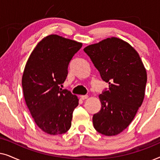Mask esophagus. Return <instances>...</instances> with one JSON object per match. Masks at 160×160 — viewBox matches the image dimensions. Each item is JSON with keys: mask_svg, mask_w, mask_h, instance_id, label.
Here are the masks:
<instances>
[{"mask_svg": "<svg viewBox=\"0 0 160 160\" xmlns=\"http://www.w3.org/2000/svg\"><path fill=\"white\" fill-rule=\"evenodd\" d=\"M80 97H81V98H82V100H86V99H87V98H88V95H81Z\"/></svg>", "mask_w": 160, "mask_h": 160, "instance_id": "1", "label": "esophagus"}]
</instances>
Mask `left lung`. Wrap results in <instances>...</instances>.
<instances>
[{
    "label": "left lung",
    "mask_w": 160,
    "mask_h": 160,
    "mask_svg": "<svg viewBox=\"0 0 160 160\" xmlns=\"http://www.w3.org/2000/svg\"><path fill=\"white\" fill-rule=\"evenodd\" d=\"M109 87L99 95L101 108L94 128L107 136L119 134L143 102L147 75L139 54L128 43L112 37L84 49Z\"/></svg>",
    "instance_id": "1"
}]
</instances>
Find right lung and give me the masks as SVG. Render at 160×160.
I'll use <instances>...</instances> for the list:
<instances>
[{"instance_id": "obj_1", "label": "right lung", "mask_w": 160, "mask_h": 160, "mask_svg": "<svg viewBox=\"0 0 160 160\" xmlns=\"http://www.w3.org/2000/svg\"><path fill=\"white\" fill-rule=\"evenodd\" d=\"M82 43L50 35L38 43L28 59L22 78L27 106L36 124L49 135L65 133L71 126L78 99L60 86Z\"/></svg>"}]
</instances>
